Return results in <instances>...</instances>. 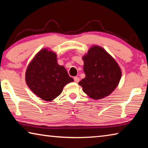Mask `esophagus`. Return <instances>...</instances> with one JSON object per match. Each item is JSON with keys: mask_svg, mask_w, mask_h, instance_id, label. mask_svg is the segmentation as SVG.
<instances>
[{"mask_svg": "<svg viewBox=\"0 0 148 148\" xmlns=\"http://www.w3.org/2000/svg\"><path fill=\"white\" fill-rule=\"evenodd\" d=\"M74 82H76V83H78V82H79V77H74Z\"/></svg>", "mask_w": 148, "mask_h": 148, "instance_id": "esophagus-1", "label": "esophagus"}]
</instances>
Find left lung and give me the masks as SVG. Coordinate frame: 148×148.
Here are the masks:
<instances>
[{
  "label": "left lung",
  "mask_w": 148,
  "mask_h": 148,
  "mask_svg": "<svg viewBox=\"0 0 148 148\" xmlns=\"http://www.w3.org/2000/svg\"><path fill=\"white\" fill-rule=\"evenodd\" d=\"M86 74L78 84L94 100L108 96L118 86L121 70L113 57L102 47L93 46L82 57Z\"/></svg>",
  "instance_id": "obj_1"
}]
</instances>
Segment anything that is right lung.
<instances>
[{"instance_id":"add662e5","label":"right lung","mask_w":148,"mask_h":148,"mask_svg":"<svg viewBox=\"0 0 148 148\" xmlns=\"http://www.w3.org/2000/svg\"><path fill=\"white\" fill-rule=\"evenodd\" d=\"M25 82L30 89L46 101H53L63 87L74 82L63 66L57 62V54L47 48L41 49L29 64Z\"/></svg>"}]
</instances>
